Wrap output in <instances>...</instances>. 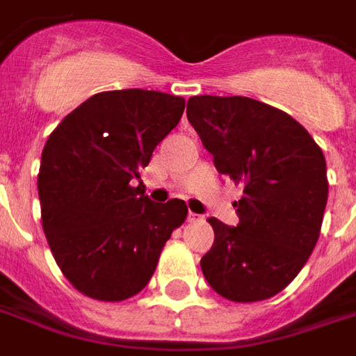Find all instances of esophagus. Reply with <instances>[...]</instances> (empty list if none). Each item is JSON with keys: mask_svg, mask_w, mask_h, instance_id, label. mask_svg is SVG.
I'll use <instances>...</instances> for the list:
<instances>
[{"mask_svg": "<svg viewBox=\"0 0 356 356\" xmlns=\"http://www.w3.org/2000/svg\"><path fill=\"white\" fill-rule=\"evenodd\" d=\"M199 219H200L199 213H193V212L188 213V221H189V223H193V221H199Z\"/></svg>", "mask_w": 356, "mask_h": 356, "instance_id": "esophagus-1", "label": "esophagus"}]
</instances>
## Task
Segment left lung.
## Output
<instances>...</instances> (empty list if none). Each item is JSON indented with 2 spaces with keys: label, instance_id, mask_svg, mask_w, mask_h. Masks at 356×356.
Segmentation results:
<instances>
[{
  "label": "left lung",
  "instance_id": "8db88e82",
  "mask_svg": "<svg viewBox=\"0 0 356 356\" xmlns=\"http://www.w3.org/2000/svg\"><path fill=\"white\" fill-rule=\"evenodd\" d=\"M188 120L221 175L242 184L240 223L210 218L200 268L218 295L259 302L296 277L319 240L328 199L323 149L295 118L250 97L197 95Z\"/></svg>",
  "mask_w": 356,
  "mask_h": 356
}]
</instances>
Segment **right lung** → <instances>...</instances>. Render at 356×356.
Instances as JSON below:
<instances>
[{
    "label": "right lung",
    "instance_id": "1",
    "mask_svg": "<svg viewBox=\"0 0 356 356\" xmlns=\"http://www.w3.org/2000/svg\"><path fill=\"white\" fill-rule=\"evenodd\" d=\"M186 99L148 90L95 93L67 114L42 148V231L74 289L103 302L148 285L163 245L188 218L180 199L144 195L140 170L175 129Z\"/></svg>",
    "mask_w": 356,
    "mask_h": 356
}]
</instances>
